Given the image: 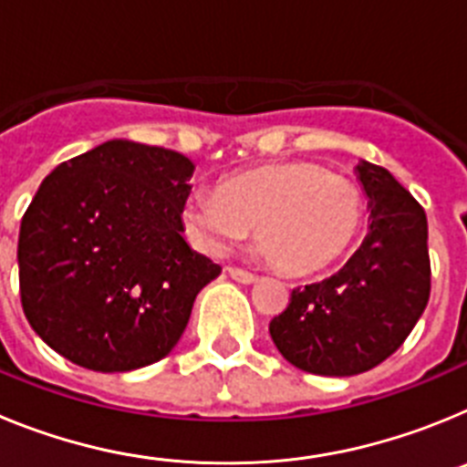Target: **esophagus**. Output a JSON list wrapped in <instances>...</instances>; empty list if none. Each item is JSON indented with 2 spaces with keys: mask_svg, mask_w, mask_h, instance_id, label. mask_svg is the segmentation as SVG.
<instances>
[{
  "mask_svg": "<svg viewBox=\"0 0 467 467\" xmlns=\"http://www.w3.org/2000/svg\"><path fill=\"white\" fill-rule=\"evenodd\" d=\"M226 271H229V275L234 280H238V283H254L257 280V275L253 274V271L247 269H241V266H226Z\"/></svg>",
  "mask_w": 467,
  "mask_h": 467,
  "instance_id": "34e87169",
  "label": "esophagus"
}]
</instances>
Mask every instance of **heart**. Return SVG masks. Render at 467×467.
I'll return each instance as SVG.
<instances>
[{
	"label": "heart",
	"mask_w": 467,
	"mask_h": 467,
	"mask_svg": "<svg viewBox=\"0 0 467 467\" xmlns=\"http://www.w3.org/2000/svg\"><path fill=\"white\" fill-rule=\"evenodd\" d=\"M184 224L217 254L257 226L254 243L283 274H313L344 259L365 226V196L348 177L308 161H285L226 177L220 189H193Z\"/></svg>",
	"instance_id": "b5f03b06"
}]
</instances>
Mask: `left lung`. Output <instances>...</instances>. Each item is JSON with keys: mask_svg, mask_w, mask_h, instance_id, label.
I'll list each match as a JSON object with an SVG mask.
<instances>
[{"mask_svg": "<svg viewBox=\"0 0 467 467\" xmlns=\"http://www.w3.org/2000/svg\"><path fill=\"white\" fill-rule=\"evenodd\" d=\"M369 234L339 274L295 287L269 325L280 356L304 372L353 377L390 358L431 296L426 210L386 168L362 161Z\"/></svg>", "mask_w": 467, "mask_h": 467, "instance_id": "8db88e82", "label": "left lung"}]
</instances>
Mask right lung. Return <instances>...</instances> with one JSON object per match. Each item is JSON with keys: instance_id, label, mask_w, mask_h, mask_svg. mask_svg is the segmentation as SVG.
I'll use <instances>...</instances> for the list:
<instances>
[{"instance_id": "1", "label": "right lung", "mask_w": 467, "mask_h": 467, "mask_svg": "<svg viewBox=\"0 0 467 467\" xmlns=\"http://www.w3.org/2000/svg\"><path fill=\"white\" fill-rule=\"evenodd\" d=\"M193 163L109 140L41 182L18 236L20 304L41 339L93 372L166 358L222 266L182 238Z\"/></svg>"}]
</instances>
